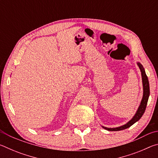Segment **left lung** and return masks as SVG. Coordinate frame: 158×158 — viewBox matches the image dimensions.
I'll use <instances>...</instances> for the list:
<instances>
[{"label": "left lung", "mask_w": 158, "mask_h": 158, "mask_svg": "<svg viewBox=\"0 0 158 158\" xmlns=\"http://www.w3.org/2000/svg\"><path fill=\"white\" fill-rule=\"evenodd\" d=\"M137 65L139 68L141 73V77H142V82H143V98L142 100H141V104L139 108L137 109V112L134 117L132 118L130 121L127 123L125 125H122L121 127H114V128H109V127H106L102 126L103 128H105V130H109V131H119V130H123L125 129H127V128L130 127V126L135 123L136 122L138 121L139 120L141 116H143V114L144 112H145L146 108V105H147V102H148V98H149V95H150V87H149V82H148V77L146 76V74L145 73V70H144V68L143 65H141L140 63H137Z\"/></svg>", "instance_id": "8db88e82"}]
</instances>
